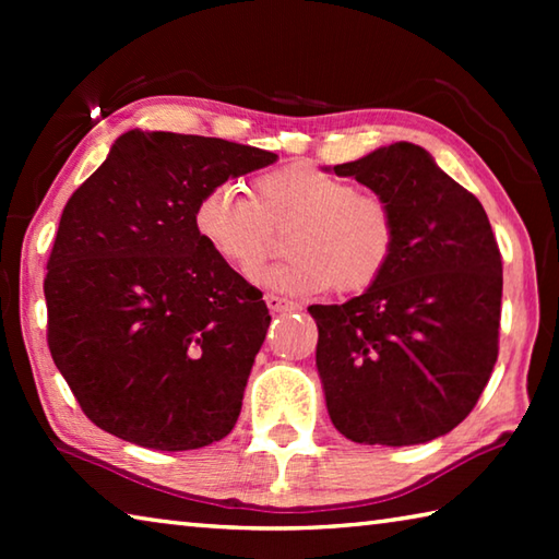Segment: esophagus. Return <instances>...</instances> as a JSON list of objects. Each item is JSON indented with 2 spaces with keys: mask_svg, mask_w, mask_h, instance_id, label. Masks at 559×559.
I'll return each instance as SVG.
<instances>
[{
  "mask_svg": "<svg viewBox=\"0 0 559 559\" xmlns=\"http://www.w3.org/2000/svg\"><path fill=\"white\" fill-rule=\"evenodd\" d=\"M266 306H269V310L271 313H288V310H298L300 306L298 302H293V300H286V298H281V296H266Z\"/></svg>",
  "mask_w": 559,
  "mask_h": 559,
  "instance_id": "34e87169",
  "label": "esophagus"
}]
</instances>
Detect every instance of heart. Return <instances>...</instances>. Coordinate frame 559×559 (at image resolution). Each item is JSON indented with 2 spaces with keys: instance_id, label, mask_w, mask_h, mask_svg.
<instances>
[{
  "instance_id": "obj_1",
  "label": "heart",
  "mask_w": 559,
  "mask_h": 559,
  "mask_svg": "<svg viewBox=\"0 0 559 559\" xmlns=\"http://www.w3.org/2000/svg\"><path fill=\"white\" fill-rule=\"evenodd\" d=\"M253 194L234 182L206 187L192 224L226 266L251 276L273 251V231L293 226V257L261 271L257 283L286 296L330 288L359 293L374 286L396 249V216L382 194L310 163L283 165L253 182Z\"/></svg>"
}]
</instances>
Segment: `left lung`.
Here are the masks:
<instances>
[{"instance_id":"8db88e82","label":"left lung","mask_w":559,"mask_h":559,"mask_svg":"<svg viewBox=\"0 0 559 559\" xmlns=\"http://www.w3.org/2000/svg\"><path fill=\"white\" fill-rule=\"evenodd\" d=\"M333 173L392 204L396 249L362 296L308 308L328 414L355 443H427L466 419L498 359L503 263L493 229L419 145H386Z\"/></svg>"}]
</instances>
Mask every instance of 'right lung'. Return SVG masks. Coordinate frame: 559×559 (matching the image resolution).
<instances>
[{
	"label": "right lung",
	"instance_id": "right-lung-1",
	"mask_svg": "<svg viewBox=\"0 0 559 559\" xmlns=\"http://www.w3.org/2000/svg\"><path fill=\"white\" fill-rule=\"evenodd\" d=\"M278 155L128 130L63 206L46 263L49 349L83 414L157 451L224 439L271 323L261 290L194 231L206 187Z\"/></svg>",
	"mask_w": 559,
	"mask_h": 559
}]
</instances>
